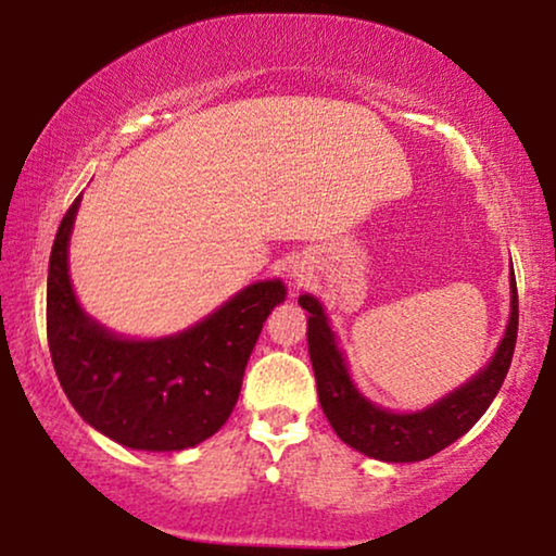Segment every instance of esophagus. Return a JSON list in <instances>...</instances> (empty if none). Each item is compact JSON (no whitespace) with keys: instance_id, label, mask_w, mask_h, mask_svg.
<instances>
[{"instance_id":"34e87169","label":"esophagus","mask_w":556,"mask_h":556,"mask_svg":"<svg viewBox=\"0 0 556 556\" xmlns=\"http://www.w3.org/2000/svg\"><path fill=\"white\" fill-rule=\"evenodd\" d=\"M301 273H303V270H299V268H291V270H288V276H291V278H303Z\"/></svg>"}]
</instances>
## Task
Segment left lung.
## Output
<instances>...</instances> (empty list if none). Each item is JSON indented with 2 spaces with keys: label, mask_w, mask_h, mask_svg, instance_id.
I'll use <instances>...</instances> for the list:
<instances>
[{
  "label": "left lung",
  "mask_w": 556,
  "mask_h": 556,
  "mask_svg": "<svg viewBox=\"0 0 556 556\" xmlns=\"http://www.w3.org/2000/svg\"><path fill=\"white\" fill-rule=\"evenodd\" d=\"M299 303L311 314L308 354L311 364H314L318 402H321L326 420L331 422V428L346 445L356 447L369 458L415 463L440 453L481 420V415L489 409L501 384H504L508 367H511L516 331H519V295H516L514 270L511 316H508L506 333L489 367L420 413H390V409L371 405L367 397H362L352 377H349L344 356L339 352L321 303L314 295H301Z\"/></svg>",
  "instance_id": "8db88e82"
}]
</instances>
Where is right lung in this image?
<instances>
[{"mask_svg":"<svg viewBox=\"0 0 556 556\" xmlns=\"http://www.w3.org/2000/svg\"><path fill=\"white\" fill-rule=\"evenodd\" d=\"M80 197L58 227L48 270V344L71 405L90 428L136 451H185L223 428L240 397L265 318L286 299L280 280L232 295L192 329L121 339L86 316L67 276Z\"/></svg>","mask_w":556,"mask_h":556,"instance_id":"right-lung-1","label":"right lung"}]
</instances>
